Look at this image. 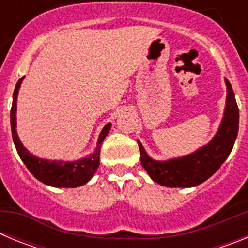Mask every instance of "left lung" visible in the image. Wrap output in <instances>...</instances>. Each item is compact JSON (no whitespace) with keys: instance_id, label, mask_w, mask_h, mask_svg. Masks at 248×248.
Instances as JSON below:
<instances>
[{"instance_id":"left-lung-1","label":"left lung","mask_w":248,"mask_h":248,"mask_svg":"<svg viewBox=\"0 0 248 248\" xmlns=\"http://www.w3.org/2000/svg\"><path fill=\"white\" fill-rule=\"evenodd\" d=\"M225 82L227 98L223 119L218 131L207 145L187 156L159 161L151 159L141 143L138 141L141 165L155 183L168 187L198 186L217 171L227 159L238 133V107L231 84L227 79Z\"/></svg>"}]
</instances>
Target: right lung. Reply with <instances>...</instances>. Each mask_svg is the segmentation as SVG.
<instances>
[{
	"mask_svg": "<svg viewBox=\"0 0 248 248\" xmlns=\"http://www.w3.org/2000/svg\"><path fill=\"white\" fill-rule=\"evenodd\" d=\"M22 80H23V77L17 82L16 88L13 92V103L11 108V130H12L13 143L16 145L17 153L22 161L32 172V175L46 185L54 186V187H78L87 184L99 166L100 148H102L103 140L110 130L111 124L109 123L103 128L98 138L95 150L84 159L77 160V161H49V160L36 157L22 145L16 130L17 94H18Z\"/></svg>",
	"mask_w": 248,
	"mask_h": 248,
	"instance_id": "right-lung-1",
	"label": "right lung"
}]
</instances>
